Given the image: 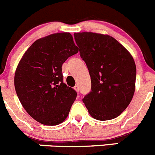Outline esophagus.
<instances>
[{
    "label": "esophagus",
    "instance_id": "1",
    "mask_svg": "<svg viewBox=\"0 0 155 155\" xmlns=\"http://www.w3.org/2000/svg\"><path fill=\"white\" fill-rule=\"evenodd\" d=\"M74 90H75L77 92H79V87H78V86H75V87H74Z\"/></svg>",
    "mask_w": 155,
    "mask_h": 155
}]
</instances>
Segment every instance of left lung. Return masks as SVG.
Instances as JSON below:
<instances>
[{
  "instance_id": "left-lung-1",
  "label": "left lung",
  "mask_w": 155,
  "mask_h": 155,
  "mask_svg": "<svg viewBox=\"0 0 155 155\" xmlns=\"http://www.w3.org/2000/svg\"><path fill=\"white\" fill-rule=\"evenodd\" d=\"M74 36L91 79V92L83 99L89 113L99 120L118 117L134 95L136 68L133 56L108 35L78 32Z\"/></svg>"
}]
</instances>
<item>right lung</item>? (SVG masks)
<instances>
[{
	"instance_id": "right-lung-1",
	"label": "right lung",
	"mask_w": 155,
	"mask_h": 155,
	"mask_svg": "<svg viewBox=\"0 0 155 155\" xmlns=\"http://www.w3.org/2000/svg\"><path fill=\"white\" fill-rule=\"evenodd\" d=\"M78 52L68 32L35 41L19 61L14 77L16 94L28 114L47 126L60 124L77 97L63 83L62 65Z\"/></svg>"
}]
</instances>
